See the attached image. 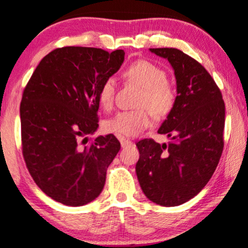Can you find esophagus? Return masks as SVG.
<instances>
[{
    "instance_id": "1",
    "label": "esophagus",
    "mask_w": 248,
    "mask_h": 248,
    "mask_svg": "<svg viewBox=\"0 0 248 248\" xmlns=\"http://www.w3.org/2000/svg\"><path fill=\"white\" fill-rule=\"evenodd\" d=\"M120 140V143H121L122 147H126V146H130L132 145V141L129 140V139H126V138H119Z\"/></svg>"
}]
</instances>
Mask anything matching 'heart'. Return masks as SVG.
Listing matches in <instances>:
<instances>
[{
  "label": "heart",
  "instance_id": "obj_1",
  "mask_svg": "<svg viewBox=\"0 0 248 248\" xmlns=\"http://www.w3.org/2000/svg\"><path fill=\"white\" fill-rule=\"evenodd\" d=\"M124 78L137 83L143 89L139 99L137 110L119 111L110 119L106 120L103 128L106 132L120 138H130L140 134L152 124V113L156 118H164L172 110L174 105L173 89L166 81L165 70L156 64L139 60L124 70ZM116 94V82L113 78L103 81L99 89V102L105 110H110L114 106Z\"/></svg>",
  "mask_w": 248,
  "mask_h": 248
}]
</instances>
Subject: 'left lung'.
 <instances>
[{
  "mask_svg": "<svg viewBox=\"0 0 248 248\" xmlns=\"http://www.w3.org/2000/svg\"><path fill=\"white\" fill-rule=\"evenodd\" d=\"M167 60L176 80L172 110L157 133L170 142L137 143L138 180L147 199L173 207L194 198L213 175L224 148L225 103L217 83L197 60L175 48H151Z\"/></svg>",
  "mask_w": 248,
  "mask_h": 248,
  "instance_id": "8db88e82",
  "label": "left lung"
}]
</instances>
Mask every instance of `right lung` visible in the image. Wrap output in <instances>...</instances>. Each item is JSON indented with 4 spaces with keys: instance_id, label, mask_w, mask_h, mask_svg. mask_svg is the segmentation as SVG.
<instances>
[{
    "instance_id": "right-lung-1",
    "label": "right lung",
    "mask_w": 248,
    "mask_h": 248,
    "mask_svg": "<svg viewBox=\"0 0 248 248\" xmlns=\"http://www.w3.org/2000/svg\"><path fill=\"white\" fill-rule=\"evenodd\" d=\"M124 51L63 47L41 60L20 106L22 153L35 184L67 206L96 199L108 166L121 148L113 134L88 135L99 127V89L124 63Z\"/></svg>"
}]
</instances>
